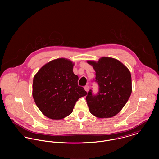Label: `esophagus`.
<instances>
[{"label":"esophagus","mask_w":159,"mask_h":159,"mask_svg":"<svg viewBox=\"0 0 159 159\" xmlns=\"http://www.w3.org/2000/svg\"><path fill=\"white\" fill-rule=\"evenodd\" d=\"M84 89H85V91H86V92H88V91H89V86H86L84 87Z\"/></svg>","instance_id":"obj_1"}]
</instances>
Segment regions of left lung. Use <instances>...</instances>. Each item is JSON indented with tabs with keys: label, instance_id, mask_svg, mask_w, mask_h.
I'll return each instance as SVG.
<instances>
[{
	"label": "left lung",
	"instance_id": "left-lung-1",
	"mask_svg": "<svg viewBox=\"0 0 159 159\" xmlns=\"http://www.w3.org/2000/svg\"><path fill=\"white\" fill-rule=\"evenodd\" d=\"M95 71L98 85L96 95L88 92L86 100L92 114L108 118L119 113L132 93V78L129 70L119 61L103 57L98 61H88Z\"/></svg>",
	"mask_w": 159,
	"mask_h": 159
}]
</instances>
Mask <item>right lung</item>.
<instances>
[{
	"label": "right lung",
	"instance_id": "1",
	"mask_svg": "<svg viewBox=\"0 0 159 159\" xmlns=\"http://www.w3.org/2000/svg\"><path fill=\"white\" fill-rule=\"evenodd\" d=\"M74 64L59 58L46 64L34 77L32 95L40 111L52 119H62L72 113L77 100L86 95L78 86Z\"/></svg>",
	"mask_w": 159,
	"mask_h": 159
}]
</instances>
